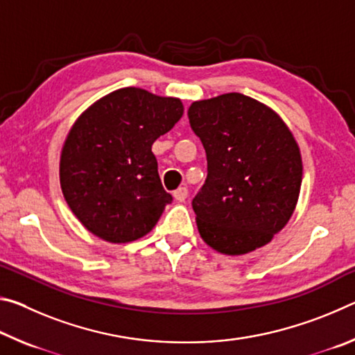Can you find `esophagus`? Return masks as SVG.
<instances>
[{
  "instance_id": "obj_1",
  "label": "esophagus",
  "mask_w": 355,
  "mask_h": 355,
  "mask_svg": "<svg viewBox=\"0 0 355 355\" xmlns=\"http://www.w3.org/2000/svg\"><path fill=\"white\" fill-rule=\"evenodd\" d=\"M173 197H175L177 202H184L186 197H188V189L178 188L177 191H173Z\"/></svg>"
}]
</instances>
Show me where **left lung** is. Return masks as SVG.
Wrapping results in <instances>:
<instances>
[{
  "mask_svg": "<svg viewBox=\"0 0 355 355\" xmlns=\"http://www.w3.org/2000/svg\"><path fill=\"white\" fill-rule=\"evenodd\" d=\"M188 117L208 163L192 199L202 239L225 255L271 243L293 216L302 183L290 128L271 107L238 92L194 101Z\"/></svg>",
  "mask_w": 355,
  "mask_h": 355,
  "instance_id": "8db88e82",
  "label": "left lung"
}]
</instances>
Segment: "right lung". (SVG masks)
I'll return each mask as SVG.
<instances>
[{"mask_svg": "<svg viewBox=\"0 0 355 355\" xmlns=\"http://www.w3.org/2000/svg\"><path fill=\"white\" fill-rule=\"evenodd\" d=\"M180 98L123 87L89 106L65 137L64 199L92 235L107 243L146 236L172 202L158 175L153 142L183 116Z\"/></svg>", "mask_w": 355, "mask_h": 355, "instance_id": "1", "label": "right lung"}]
</instances>
